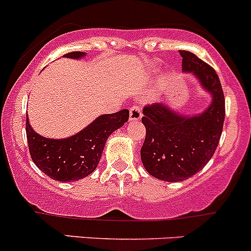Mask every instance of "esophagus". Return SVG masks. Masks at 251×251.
Returning a JSON list of instances; mask_svg holds the SVG:
<instances>
[{
	"label": "esophagus",
	"mask_w": 251,
	"mask_h": 251,
	"mask_svg": "<svg viewBox=\"0 0 251 251\" xmlns=\"http://www.w3.org/2000/svg\"><path fill=\"white\" fill-rule=\"evenodd\" d=\"M142 118V110L138 105H133L130 109V121H137L141 120Z\"/></svg>",
	"instance_id": "esophagus-1"
}]
</instances>
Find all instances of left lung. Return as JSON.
<instances>
[{"label": "left lung", "mask_w": 251, "mask_h": 251, "mask_svg": "<svg viewBox=\"0 0 251 251\" xmlns=\"http://www.w3.org/2000/svg\"><path fill=\"white\" fill-rule=\"evenodd\" d=\"M182 72L189 73L211 97L205 110L181 114L170 104H155L143 109L142 124L146 140L141 148L144 169L166 182L188 179L209 163L222 133L225 97L216 72L188 50H179Z\"/></svg>", "instance_id": "left-lung-1"}]
</instances>
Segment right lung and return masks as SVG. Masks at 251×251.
<instances>
[{"label": "right lung", "instance_id": "1", "mask_svg": "<svg viewBox=\"0 0 251 251\" xmlns=\"http://www.w3.org/2000/svg\"><path fill=\"white\" fill-rule=\"evenodd\" d=\"M63 57L81 59L85 52H70ZM128 110L100 115L83 130L67 138H47L39 135L26 116V137L35 165L54 181H78L92 174L102 156L105 142L114 131L128 120Z\"/></svg>", "mask_w": 251, "mask_h": 251}]
</instances>
